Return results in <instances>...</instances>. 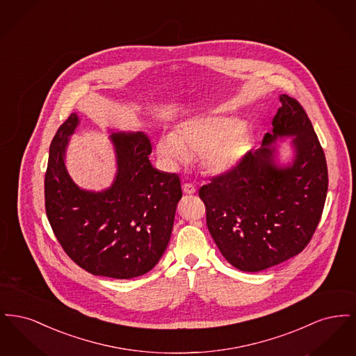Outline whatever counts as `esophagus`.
I'll return each mask as SVG.
<instances>
[{
    "label": "esophagus",
    "instance_id": "obj_1",
    "mask_svg": "<svg viewBox=\"0 0 356 356\" xmlns=\"http://www.w3.org/2000/svg\"><path fill=\"white\" fill-rule=\"evenodd\" d=\"M183 191H184V193H186V195H193L196 192V188L192 186V184L186 183V184L183 186Z\"/></svg>",
    "mask_w": 356,
    "mask_h": 356
}]
</instances>
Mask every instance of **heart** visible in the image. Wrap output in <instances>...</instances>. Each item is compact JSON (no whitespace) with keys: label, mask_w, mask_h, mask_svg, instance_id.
<instances>
[{"label":"heart","mask_w":356,"mask_h":356,"mask_svg":"<svg viewBox=\"0 0 356 356\" xmlns=\"http://www.w3.org/2000/svg\"><path fill=\"white\" fill-rule=\"evenodd\" d=\"M252 147L254 136L245 131L243 120L203 116L180 122L175 134L160 136L156 152L170 168L184 165L191 154H200L205 172L224 175L237 167Z\"/></svg>","instance_id":"heart-1"}]
</instances>
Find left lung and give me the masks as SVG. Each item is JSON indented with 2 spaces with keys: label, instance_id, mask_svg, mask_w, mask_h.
<instances>
[{
  "label": "left lung",
  "instance_id": "left-lung-1",
  "mask_svg": "<svg viewBox=\"0 0 356 356\" xmlns=\"http://www.w3.org/2000/svg\"><path fill=\"white\" fill-rule=\"evenodd\" d=\"M279 100L261 147L199 191L211 236L240 271H263L300 254L327 196V163L314 127L295 99L280 95ZM288 136L293 156L280 163L275 143Z\"/></svg>",
  "mask_w": 356,
  "mask_h": 356
}]
</instances>
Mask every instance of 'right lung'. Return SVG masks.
I'll use <instances>...</instances> for the list:
<instances>
[{
	"mask_svg": "<svg viewBox=\"0 0 356 356\" xmlns=\"http://www.w3.org/2000/svg\"><path fill=\"white\" fill-rule=\"evenodd\" d=\"M79 124L77 113H72L51 140L45 173L51 229L85 271L113 279L141 276L167 250L183 196L180 179L152 167L151 141L143 132L109 129L118 167L113 183L97 192L77 186L65 157Z\"/></svg>",
	"mask_w": 356,
	"mask_h": 356,
	"instance_id": "obj_1",
	"label": "right lung"
}]
</instances>
